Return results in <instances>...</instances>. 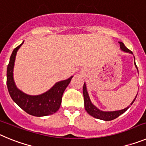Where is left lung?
<instances>
[{
    "label": "left lung",
    "mask_w": 146,
    "mask_h": 146,
    "mask_svg": "<svg viewBox=\"0 0 146 146\" xmlns=\"http://www.w3.org/2000/svg\"><path fill=\"white\" fill-rule=\"evenodd\" d=\"M118 43L120 44V47L123 51H125L126 52H129V53L132 54V52H131V50H129L128 48H126V47L123 44V42H119ZM135 65L136 66L137 69V67L136 64H135ZM138 71V69H137ZM82 92H83V97H84V104H85V109L87 111V113H88L89 115H92L93 117L94 118H98V119H101V120H104V121H111V120L115 119V118H118L119 115H121V114H123V113L127 110L129 109V107H127L126 108L123 110H118V111H112V112H104V111H102L98 109L96 107H95L94 104L91 103V100H90V98H89L88 94L87 89H86V84L84 83L83 85V88H82ZM137 97V96H136ZM136 97L135 98V99L133 100V102L131 103V105L133 104V102H135V99Z\"/></svg>",
    "instance_id": "8db88e82"
}]
</instances>
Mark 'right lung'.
<instances>
[{
    "instance_id": "obj_1",
    "label": "right lung",
    "mask_w": 146,
    "mask_h": 146,
    "mask_svg": "<svg viewBox=\"0 0 146 146\" xmlns=\"http://www.w3.org/2000/svg\"><path fill=\"white\" fill-rule=\"evenodd\" d=\"M23 44V42L13 50L7 66L6 84L9 93L13 101L28 114L37 117L53 114L60 108L63 94L69 84L72 76L66 80L56 82L48 91L38 96H29L22 92L15 84L13 79V69L17 52Z\"/></svg>"
}]
</instances>
